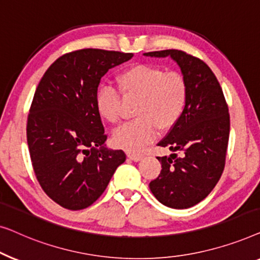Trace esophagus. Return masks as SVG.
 Here are the masks:
<instances>
[{
	"instance_id": "esophagus-1",
	"label": "esophagus",
	"mask_w": 260,
	"mask_h": 260,
	"mask_svg": "<svg viewBox=\"0 0 260 260\" xmlns=\"http://www.w3.org/2000/svg\"><path fill=\"white\" fill-rule=\"evenodd\" d=\"M127 156H128L131 160H133V161H140V160L144 158V155L135 154V153H128V154H127Z\"/></svg>"
}]
</instances>
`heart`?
I'll return each mask as SVG.
<instances>
[{"label": "heart", "mask_w": 260, "mask_h": 260, "mask_svg": "<svg viewBox=\"0 0 260 260\" xmlns=\"http://www.w3.org/2000/svg\"><path fill=\"white\" fill-rule=\"evenodd\" d=\"M118 82L126 95L140 98L135 116L113 134V144L128 152H139L161 131L171 129L184 112L187 83L179 73H166L155 66L138 63L119 75ZM99 115L109 123L120 120V96L111 86H102L95 94Z\"/></svg>", "instance_id": "1"}]
</instances>
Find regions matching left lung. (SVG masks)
<instances>
[{
    "instance_id": "1",
    "label": "left lung",
    "mask_w": 260,
    "mask_h": 260,
    "mask_svg": "<svg viewBox=\"0 0 260 260\" xmlns=\"http://www.w3.org/2000/svg\"><path fill=\"white\" fill-rule=\"evenodd\" d=\"M144 55L170 56L187 83L184 112L158 144L173 153L158 156L161 172L149 182V188L167 207H192L210 194L224 171L230 134L228 105L213 72L200 58L177 49ZM174 151L182 155L178 157Z\"/></svg>"
}]
</instances>
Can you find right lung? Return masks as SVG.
I'll return each mask as SVG.
<instances>
[{
	"mask_svg": "<svg viewBox=\"0 0 260 260\" xmlns=\"http://www.w3.org/2000/svg\"><path fill=\"white\" fill-rule=\"evenodd\" d=\"M132 53L81 49L58 57L42 76L32 99L27 141L38 181L47 196L68 210H82L105 192L121 149L106 146L95 94L109 69Z\"/></svg>",
	"mask_w": 260,
	"mask_h": 260,
	"instance_id": "obj_1",
	"label": "right lung"
}]
</instances>
